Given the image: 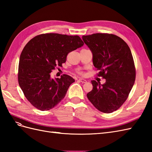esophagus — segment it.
<instances>
[{"label":"esophagus","instance_id":"1","mask_svg":"<svg viewBox=\"0 0 152 152\" xmlns=\"http://www.w3.org/2000/svg\"><path fill=\"white\" fill-rule=\"evenodd\" d=\"M79 80L81 82H82V83H86V82H87V80L86 79H82V78H80V79H79Z\"/></svg>","mask_w":152,"mask_h":152}]
</instances>
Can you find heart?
I'll return each mask as SVG.
<instances>
[{
  "mask_svg": "<svg viewBox=\"0 0 152 152\" xmlns=\"http://www.w3.org/2000/svg\"><path fill=\"white\" fill-rule=\"evenodd\" d=\"M79 73H80V74H82V75L83 74V72H82V71H79Z\"/></svg>",
  "mask_w": 152,
  "mask_h": 152,
  "instance_id": "obj_1",
  "label": "heart"
}]
</instances>
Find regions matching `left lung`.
<instances>
[{"instance_id": "obj_1", "label": "left lung", "mask_w": 152, "mask_h": 152, "mask_svg": "<svg viewBox=\"0 0 152 152\" xmlns=\"http://www.w3.org/2000/svg\"><path fill=\"white\" fill-rule=\"evenodd\" d=\"M82 39L93 53L98 76L106 79L103 85L92 80L93 88L87 97L100 112L112 113L126 102L134 84L136 68L130 48L113 34H93Z\"/></svg>"}]
</instances>
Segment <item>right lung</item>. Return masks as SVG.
Wrapping results in <instances>:
<instances>
[{"mask_svg": "<svg viewBox=\"0 0 152 152\" xmlns=\"http://www.w3.org/2000/svg\"><path fill=\"white\" fill-rule=\"evenodd\" d=\"M78 35L43 34L26 44L20 55L18 83L28 102L41 111L54 108L65 98L75 82L70 75L53 79L50 73L65 63L69 53L80 48Z\"/></svg>", "mask_w": 152, "mask_h": 152, "instance_id": "right-lung-1", "label": "right lung"}]
</instances>
